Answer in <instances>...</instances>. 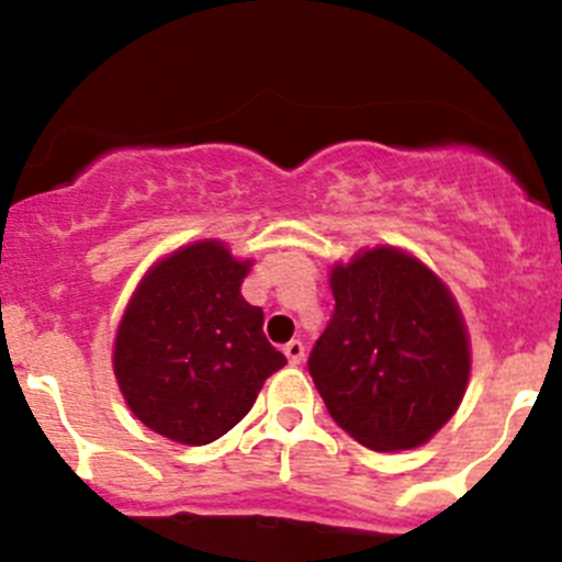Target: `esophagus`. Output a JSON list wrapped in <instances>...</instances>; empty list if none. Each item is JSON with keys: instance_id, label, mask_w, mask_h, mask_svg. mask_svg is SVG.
I'll return each instance as SVG.
<instances>
[{"instance_id": "34e87169", "label": "esophagus", "mask_w": 562, "mask_h": 562, "mask_svg": "<svg viewBox=\"0 0 562 562\" xmlns=\"http://www.w3.org/2000/svg\"><path fill=\"white\" fill-rule=\"evenodd\" d=\"M285 356H288V361H291V364H302V359H304V342L302 339H291V342L285 345Z\"/></svg>"}]
</instances>
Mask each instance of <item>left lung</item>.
Returning <instances> with one entry per match:
<instances>
[{
  "label": "left lung",
  "instance_id": "obj_1",
  "mask_svg": "<svg viewBox=\"0 0 562 562\" xmlns=\"http://www.w3.org/2000/svg\"><path fill=\"white\" fill-rule=\"evenodd\" d=\"M331 293V321L307 361L331 418L372 451L427 443L470 378L451 291L413 255L375 247L334 266Z\"/></svg>",
  "mask_w": 562,
  "mask_h": 562
}]
</instances>
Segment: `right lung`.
<instances>
[{
	"instance_id": "right-lung-1",
	"label": "right lung",
	"mask_w": 562,
	"mask_h": 562,
	"mask_svg": "<svg viewBox=\"0 0 562 562\" xmlns=\"http://www.w3.org/2000/svg\"><path fill=\"white\" fill-rule=\"evenodd\" d=\"M249 260L195 241L157 260L135 288L113 345V372L138 422L206 446L234 429L269 375L288 364L263 310L241 296Z\"/></svg>"
}]
</instances>
